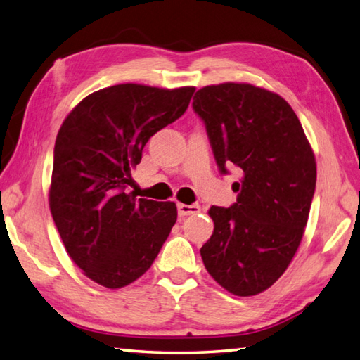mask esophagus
Masks as SVG:
<instances>
[{
    "label": "esophagus",
    "mask_w": 360,
    "mask_h": 360,
    "mask_svg": "<svg viewBox=\"0 0 360 360\" xmlns=\"http://www.w3.org/2000/svg\"><path fill=\"white\" fill-rule=\"evenodd\" d=\"M201 207L198 204H178V213L181 217H187V215H196V213H200Z\"/></svg>",
    "instance_id": "1"
}]
</instances>
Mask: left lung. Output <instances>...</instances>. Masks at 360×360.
I'll use <instances>...</instances> for the list:
<instances>
[{
  "label": "left lung",
  "mask_w": 360,
  "mask_h": 360,
  "mask_svg": "<svg viewBox=\"0 0 360 360\" xmlns=\"http://www.w3.org/2000/svg\"><path fill=\"white\" fill-rule=\"evenodd\" d=\"M193 110L207 129L221 173L241 178L231 207L212 205L213 233L201 248L205 269L229 292L271 288L300 246L316 190L314 151L300 120L278 94L250 83L196 91Z\"/></svg>",
  "instance_id": "obj_1"
}]
</instances>
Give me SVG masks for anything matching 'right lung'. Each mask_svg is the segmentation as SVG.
<instances>
[{
	"label": "right lung",
	"mask_w": 360,
	"mask_h": 360,
	"mask_svg": "<svg viewBox=\"0 0 360 360\" xmlns=\"http://www.w3.org/2000/svg\"><path fill=\"white\" fill-rule=\"evenodd\" d=\"M195 86L122 83L86 96L58 129L49 207L88 278L124 288L150 269L178 218L172 201L127 193L150 137L186 112Z\"/></svg>",
	"instance_id": "right-lung-1"
}]
</instances>
